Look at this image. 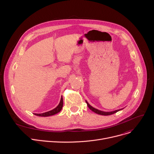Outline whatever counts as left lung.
I'll list each match as a JSON object with an SVG mask.
<instances>
[{"instance_id": "obj_1", "label": "left lung", "mask_w": 154, "mask_h": 154, "mask_svg": "<svg viewBox=\"0 0 154 154\" xmlns=\"http://www.w3.org/2000/svg\"><path fill=\"white\" fill-rule=\"evenodd\" d=\"M85 102H86V103L87 104L88 107L92 111L94 112L95 113H96V114H99V115H102V116H109V115H112V114H115V113L119 112V110H122V109H119V110H116L112 111V112H103V111H101V110H98V109H95L94 107L91 106V105L87 102V100H85Z\"/></svg>"}]
</instances>
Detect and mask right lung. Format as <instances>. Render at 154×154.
<instances>
[{"mask_svg": "<svg viewBox=\"0 0 154 154\" xmlns=\"http://www.w3.org/2000/svg\"><path fill=\"white\" fill-rule=\"evenodd\" d=\"M62 107H63V98H62H62L60 99L59 104L55 109H54L52 110L48 111V112H46L45 113H42V114H35V115L37 116H40V117H48V116H51L55 115L56 114H57V113H59L62 110Z\"/></svg>", "mask_w": 154, "mask_h": 154, "instance_id": "add662e5", "label": "right lung"}]
</instances>
